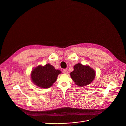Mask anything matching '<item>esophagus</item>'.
<instances>
[{
    "mask_svg": "<svg viewBox=\"0 0 126 126\" xmlns=\"http://www.w3.org/2000/svg\"><path fill=\"white\" fill-rule=\"evenodd\" d=\"M63 73L64 74H67V70L64 69V70H63Z\"/></svg>",
    "mask_w": 126,
    "mask_h": 126,
    "instance_id": "1",
    "label": "esophagus"
}]
</instances>
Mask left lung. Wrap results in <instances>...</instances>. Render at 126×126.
<instances>
[{
    "label": "left lung",
    "mask_w": 126,
    "mask_h": 126,
    "mask_svg": "<svg viewBox=\"0 0 126 126\" xmlns=\"http://www.w3.org/2000/svg\"><path fill=\"white\" fill-rule=\"evenodd\" d=\"M74 70L70 73V76L75 83L83 87L93 82L95 76V72L88 65L78 63L74 65Z\"/></svg>",
    "instance_id": "1"
}]
</instances>
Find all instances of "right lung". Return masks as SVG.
I'll use <instances>...</instances> for the list:
<instances>
[{"label": "right lung", "instance_id": "obj_1", "mask_svg": "<svg viewBox=\"0 0 126 126\" xmlns=\"http://www.w3.org/2000/svg\"><path fill=\"white\" fill-rule=\"evenodd\" d=\"M61 73L59 70H56L50 64L45 66L39 65L32 71L31 74L32 82L37 86L48 88L53 85L56 81L58 75Z\"/></svg>", "mask_w": 126, "mask_h": 126}]
</instances>
